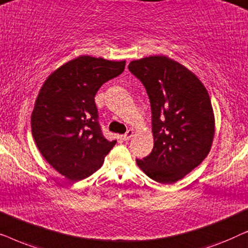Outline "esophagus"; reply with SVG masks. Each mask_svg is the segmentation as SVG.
<instances>
[{"label": "esophagus", "mask_w": 248, "mask_h": 248, "mask_svg": "<svg viewBox=\"0 0 248 248\" xmlns=\"http://www.w3.org/2000/svg\"><path fill=\"white\" fill-rule=\"evenodd\" d=\"M133 134H134V131L133 130H128L126 133H125L124 135H123V140L124 141H130L131 140V138L133 137Z\"/></svg>", "instance_id": "esophagus-1"}]
</instances>
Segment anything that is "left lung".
<instances>
[{"mask_svg":"<svg viewBox=\"0 0 248 248\" xmlns=\"http://www.w3.org/2000/svg\"><path fill=\"white\" fill-rule=\"evenodd\" d=\"M128 70L150 99L154 149L137 164L161 184H174L204 160L215 137V114L205 87L181 63L164 55L132 61Z\"/></svg>","mask_w":248,"mask_h":248,"instance_id":"obj_1","label":"left lung"}]
</instances>
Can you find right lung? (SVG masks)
<instances>
[{
    "label": "right lung",
    "mask_w": 248,
    "mask_h": 248,
    "mask_svg": "<svg viewBox=\"0 0 248 248\" xmlns=\"http://www.w3.org/2000/svg\"><path fill=\"white\" fill-rule=\"evenodd\" d=\"M125 69V61L81 55L47 78L31 114V133L45 160L72 182L97 171L116 141L98 123L97 91Z\"/></svg>",
    "instance_id": "1"
}]
</instances>
